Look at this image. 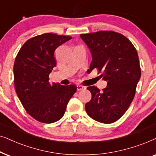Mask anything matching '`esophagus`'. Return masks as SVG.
Segmentation results:
<instances>
[{
    "label": "esophagus",
    "instance_id": "34e87169",
    "mask_svg": "<svg viewBox=\"0 0 156 156\" xmlns=\"http://www.w3.org/2000/svg\"><path fill=\"white\" fill-rule=\"evenodd\" d=\"M77 90H84V89H86L84 86H81V85H77Z\"/></svg>",
    "mask_w": 156,
    "mask_h": 156
}]
</instances>
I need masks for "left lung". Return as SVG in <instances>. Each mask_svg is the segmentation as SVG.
Listing matches in <instances>:
<instances>
[{
    "instance_id": "8db88e82",
    "label": "left lung",
    "mask_w": 156,
    "mask_h": 156,
    "mask_svg": "<svg viewBox=\"0 0 156 156\" xmlns=\"http://www.w3.org/2000/svg\"><path fill=\"white\" fill-rule=\"evenodd\" d=\"M92 55L90 70H101L106 88L87 89L92 95L85 108L91 118L111 123L126 113L133 99L141 71L136 49L128 39L113 31L80 34Z\"/></svg>"
}]
</instances>
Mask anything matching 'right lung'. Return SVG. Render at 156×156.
<instances>
[{"label": "right lung", "mask_w": 156, "mask_h": 156, "mask_svg": "<svg viewBox=\"0 0 156 156\" xmlns=\"http://www.w3.org/2000/svg\"><path fill=\"white\" fill-rule=\"evenodd\" d=\"M72 38L44 33L29 39L20 49L14 63V83L18 97L33 118L45 123L63 117L66 106L76 92L74 85L48 82L56 66L54 52Z\"/></svg>", "instance_id": "1"}]
</instances>
